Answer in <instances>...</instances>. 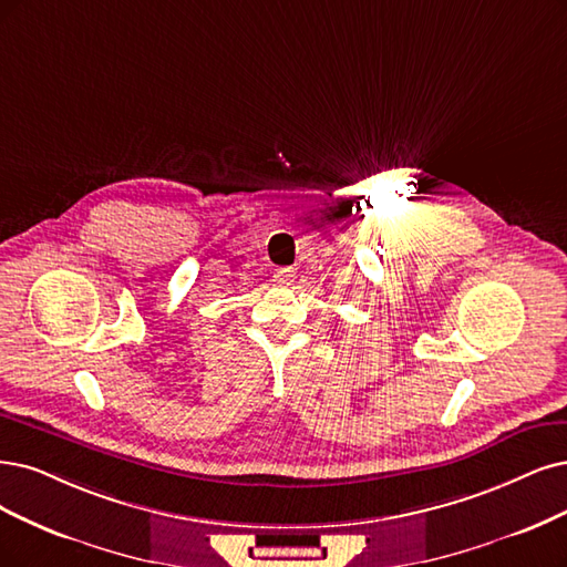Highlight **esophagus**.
<instances>
[{"instance_id":"34e87169","label":"esophagus","mask_w":567,"mask_h":567,"mask_svg":"<svg viewBox=\"0 0 567 567\" xmlns=\"http://www.w3.org/2000/svg\"><path fill=\"white\" fill-rule=\"evenodd\" d=\"M272 278H276V282H278V285L287 287V285L295 282L297 272H295V268H278L276 272H272Z\"/></svg>"}]
</instances>
